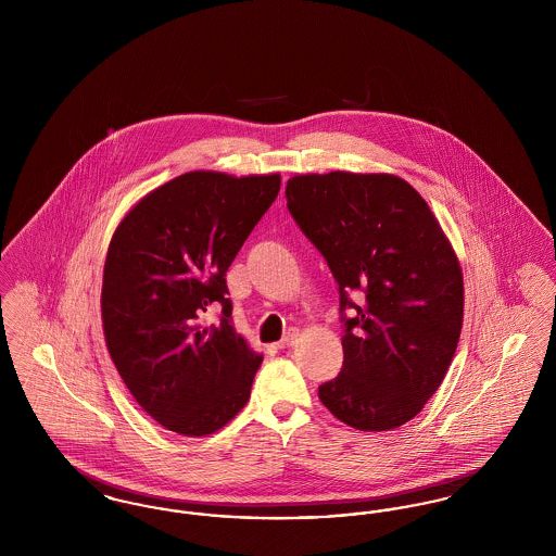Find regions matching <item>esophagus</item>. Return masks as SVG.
Masks as SVG:
<instances>
[{"label":"esophagus","instance_id":"34e87169","mask_svg":"<svg viewBox=\"0 0 556 556\" xmlns=\"http://www.w3.org/2000/svg\"><path fill=\"white\" fill-rule=\"evenodd\" d=\"M298 336H300V333H298V329H290V331H288V333L283 336V340H281V342H279V344L277 345H279L281 350H286V348H291V345L298 342Z\"/></svg>","mask_w":556,"mask_h":556}]
</instances>
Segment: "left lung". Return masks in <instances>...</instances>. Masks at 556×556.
<instances>
[{"mask_svg": "<svg viewBox=\"0 0 556 556\" xmlns=\"http://www.w3.org/2000/svg\"><path fill=\"white\" fill-rule=\"evenodd\" d=\"M286 198L340 290L344 367L318 397L354 429H396L442 386L460 338L463 270L448 238L421 193L388 173L295 175Z\"/></svg>", "mask_w": 556, "mask_h": 556, "instance_id": "1", "label": "left lung"}]
</instances>
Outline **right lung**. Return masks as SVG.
Segmentation results:
<instances>
[{
	"mask_svg": "<svg viewBox=\"0 0 556 556\" xmlns=\"http://www.w3.org/2000/svg\"><path fill=\"white\" fill-rule=\"evenodd\" d=\"M281 187V175L191 170L143 195L108 245L102 325L137 404L198 438L245 406L263 354L231 325L225 273ZM218 326H204L210 307Z\"/></svg>",
	"mask_w": 556,
	"mask_h": 556,
	"instance_id": "1",
	"label": "right lung"
}]
</instances>
